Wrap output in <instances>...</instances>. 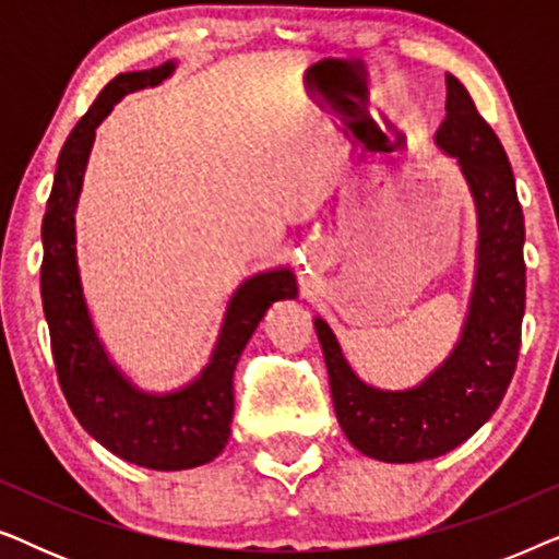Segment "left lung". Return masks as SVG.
Here are the masks:
<instances>
[{
  "label": "left lung",
  "mask_w": 559,
  "mask_h": 559,
  "mask_svg": "<svg viewBox=\"0 0 559 559\" xmlns=\"http://www.w3.org/2000/svg\"><path fill=\"white\" fill-rule=\"evenodd\" d=\"M435 144L457 159L476 203L478 259L468 316L450 356L423 384L386 392L350 369L331 325L316 318L335 417L350 445L384 463L445 455L493 415L514 377L526 302L524 213L499 136L455 75Z\"/></svg>",
  "instance_id": "8db88e82"
}]
</instances>
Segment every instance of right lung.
I'll use <instances>...</instances> for the list:
<instances>
[{"label":"right lung","instance_id":"1","mask_svg":"<svg viewBox=\"0 0 559 559\" xmlns=\"http://www.w3.org/2000/svg\"><path fill=\"white\" fill-rule=\"evenodd\" d=\"M175 60L119 73L104 86L60 150L43 218V310L60 389L83 430L121 461L152 471L211 463L226 448L234 417V369L266 308L297 297L293 270L254 274L236 289L205 369L182 389L150 394L134 386L98 341L75 257V209L96 127L132 91L170 79Z\"/></svg>","mask_w":559,"mask_h":559}]
</instances>
